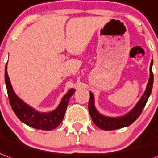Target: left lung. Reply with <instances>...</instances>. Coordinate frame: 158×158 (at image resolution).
<instances>
[{
    "instance_id": "obj_1",
    "label": "left lung",
    "mask_w": 158,
    "mask_h": 158,
    "mask_svg": "<svg viewBox=\"0 0 158 158\" xmlns=\"http://www.w3.org/2000/svg\"><path fill=\"white\" fill-rule=\"evenodd\" d=\"M152 63L153 61L152 60L151 63V68H150V79L149 82L147 84L146 90L144 91V93L142 96L141 99L137 103V105L133 108L132 111H130L127 114H126L125 116L119 118H110L103 116L102 114L98 113L97 110L95 109L94 106V97L93 94L90 92V100H89V104H88V109L90 112V117L92 119V121L95 123V125L98 127L99 128L102 130H115V129L122 128L127 126L131 125L133 121H135L138 119L142 113V111L144 110V106L147 102L149 97L151 95L152 90V85H153V73H152Z\"/></svg>"
}]
</instances>
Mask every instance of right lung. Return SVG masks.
Here are the masks:
<instances>
[{
	"mask_svg": "<svg viewBox=\"0 0 158 158\" xmlns=\"http://www.w3.org/2000/svg\"><path fill=\"white\" fill-rule=\"evenodd\" d=\"M5 81H6V90H7L10 104L18 118L22 122H24L25 124L33 128L47 130V131L52 130L60 125L66 113L69 99L75 91L74 89L68 90V92L64 96L60 105L58 106V108L56 110L49 113H39L33 110L30 106L26 105L14 93L7 75L6 66L5 68Z\"/></svg>",
	"mask_w": 158,
	"mask_h": 158,
	"instance_id": "right-lung-1",
	"label": "right lung"
}]
</instances>
